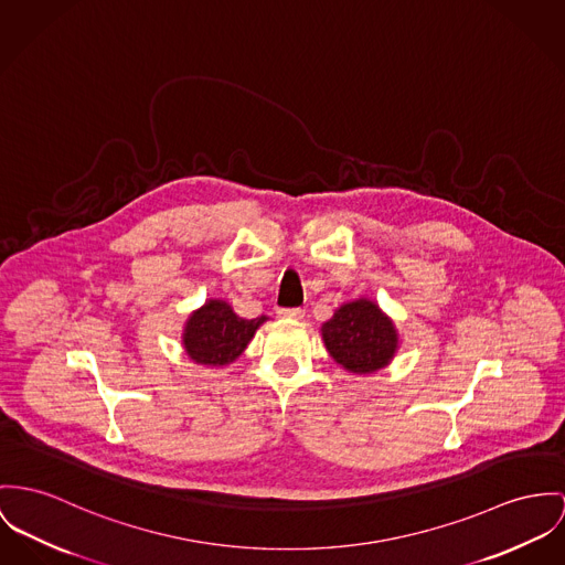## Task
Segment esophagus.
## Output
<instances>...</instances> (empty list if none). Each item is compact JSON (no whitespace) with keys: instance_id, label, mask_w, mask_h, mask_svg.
<instances>
[{"instance_id":"1","label":"esophagus","mask_w":565,"mask_h":565,"mask_svg":"<svg viewBox=\"0 0 565 565\" xmlns=\"http://www.w3.org/2000/svg\"><path fill=\"white\" fill-rule=\"evenodd\" d=\"M279 316L290 318V320H301L305 316V311L301 307H281V309H279Z\"/></svg>"}]
</instances>
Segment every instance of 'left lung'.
<instances>
[{"label":"left lung","mask_w":565,"mask_h":565,"mask_svg":"<svg viewBox=\"0 0 565 565\" xmlns=\"http://www.w3.org/2000/svg\"><path fill=\"white\" fill-rule=\"evenodd\" d=\"M322 338L331 356L354 374H370L385 367L397 347L393 322L365 299L342 305L322 324Z\"/></svg>","instance_id":"8db88e82"}]
</instances>
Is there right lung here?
Listing matches in <instances>:
<instances>
[{
	"label": "right lung",
	"instance_id": "add662e5",
	"mask_svg": "<svg viewBox=\"0 0 565 565\" xmlns=\"http://www.w3.org/2000/svg\"><path fill=\"white\" fill-rule=\"evenodd\" d=\"M266 320V316L258 318H241L232 311V307L223 301H209L202 309H198L184 329V348L189 356L204 365H223L234 361L249 340L254 338L256 329Z\"/></svg>",
	"mask_w": 565,
	"mask_h": 565
}]
</instances>
